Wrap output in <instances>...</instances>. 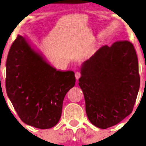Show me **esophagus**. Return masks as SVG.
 I'll return each mask as SVG.
<instances>
[{"mask_svg":"<svg viewBox=\"0 0 146 146\" xmlns=\"http://www.w3.org/2000/svg\"><path fill=\"white\" fill-rule=\"evenodd\" d=\"M81 76V74L80 72H76L75 73V77L76 78V80H78L80 78Z\"/></svg>","mask_w":146,"mask_h":146,"instance_id":"1","label":"esophagus"}]
</instances>
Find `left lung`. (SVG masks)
<instances>
[{
  "instance_id": "8db88e82",
  "label": "left lung",
  "mask_w": 146,
  "mask_h": 146,
  "mask_svg": "<svg viewBox=\"0 0 146 146\" xmlns=\"http://www.w3.org/2000/svg\"><path fill=\"white\" fill-rule=\"evenodd\" d=\"M80 72L78 84L93 125L106 129L130 114L140 84L138 60L130 42L102 46L84 62Z\"/></svg>"
}]
</instances>
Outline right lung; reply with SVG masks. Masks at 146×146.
Here are the masks:
<instances>
[{
	"label": "right lung",
	"instance_id": "obj_1",
	"mask_svg": "<svg viewBox=\"0 0 146 146\" xmlns=\"http://www.w3.org/2000/svg\"><path fill=\"white\" fill-rule=\"evenodd\" d=\"M75 82L73 71L57 70L27 38L18 35L7 60L6 90L24 123L40 129L56 125L64 98Z\"/></svg>",
	"mask_w": 146,
	"mask_h": 146
}]
</instances>
